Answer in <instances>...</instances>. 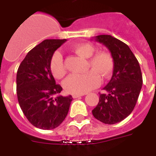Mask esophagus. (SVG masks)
<instances>
[{
  "label": "esophagus",
  "mask_w": 156,
  "mask_h": 156,
  "mask_svg": "<svg viewBox=\"0 0 156 156\" xmlns=\"http://www.w3.org/2000/svg\"><path fill=\"white\" fill-rule=\"evenodd\" d=\"M83 94H72L73 96V98H79V97H82V96H83Z\"/></svg>",
  "instance_id": "1"
}]
</instances>
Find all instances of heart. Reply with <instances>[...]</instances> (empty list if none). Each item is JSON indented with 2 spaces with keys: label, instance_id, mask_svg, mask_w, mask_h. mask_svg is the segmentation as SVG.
Masks as SVG:
<instances>
[{
  "label": "heart",
  "instance_id": "1",
  "mask_svg": "<svg viewBox=\"0 0 156 156\" xmlns=\"http://www.w3.org/2000/svg\"><path fill=\"white\" fill-rule=\"evenodd\" d=\"M73 51L83 58H89L88 69L91 68L83 74H71L63 82L65 90L71 94H82L100 83V77L108 79L113 73L115 62L112 56L106 51H99L94 55V47L88 43H82L75 46ZM50 70L56 78H63L66 74V68L63 63L62 55L60 51H56L50 61Z\"/></svg>",
  "mask_w": 156,
  "mask_h": 156
}]
</instances>
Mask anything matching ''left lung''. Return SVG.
<instances>
[{"mask_svg":"<svg viewBox=\"0 0 156 156\" xmlns=\"http://www.w3.org/2000/svg\"><path fill=\"white\" fill-rule=\"evenodd\" d=\"M94 40L108 48L115 62L113 75L99 95V102L93 110L95 119L114 124L130 115L142 88V73L139 62L129 46L110 35H99Z\"/></svg>","mask_w":156,"mask_h":156,"instance_id":"8db88e82","label":"left lung"}]
</instances>
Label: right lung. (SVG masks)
Here are the masks:
<instances>
[{"mask_svg":"<svg viewBox=\"0 0 156 156\" xmlns=\"http://www.w3.org/2000/svg\"><path fill=\"white\" fill-rule=\"evenodd\" d=\"M66 39H47L32 48L20 64L16 73L19 105L29 122L41 129H52L67 116L73 97L58 95L62 88L56 84L50 70L54 51Z\"/></svg>","mask_w":156,"mask_h":156,"instance_id":"1","label":"right lung"}]
</instances>
